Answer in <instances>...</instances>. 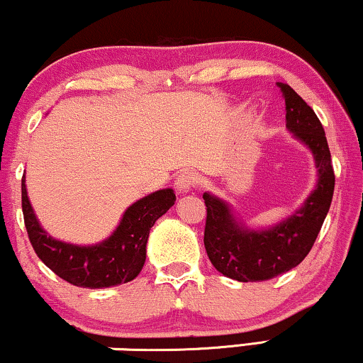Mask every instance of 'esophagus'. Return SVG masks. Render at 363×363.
I'll list each match as a JSON object with an SVG mask.
<instances>
[{"mask_svg": "<svg viewBox=\"0 0 363 363\" xmlns=\"http://www.w3.org/2000/svg\"><path fill=\"white\" fill-rule=\"evenodd\" d=\"M197 172L194 171H189V169H184L182 172H179L176 177V182H174V187L176 191L179 194H186L191 191V189L196 186L197 184Z\"/></svg>", "mask_w": 363, "mask_h": 363, "instance_id": "34e87169", "label": "esophagus"}]
</instances>
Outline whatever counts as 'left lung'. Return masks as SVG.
Segmentation results:
<instances>
[{
  "instance_id": "left-lung-1",
  "label": "left lung",
  "mask_w": 363,
  "mask_h": 363,
  "mask_svg": "<svg viewBox=\"0 0 363 363\" xmlns=\"http://www.w3.org/2000/svg\"><path fill=\"white\" fill-rule=\"evenodd\" d=\"M277 84L285 99L286 128L311 150L318 184L294 215L267 230L246 228L235 220L228 203L203 194L207 256L218 272L238 282H261L298 266L315 245L334 194L336 177L320 118L289 84Z\"/></svg>"
}]
</instances>
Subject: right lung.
<instances>
[{
    "mask_svg": "<svg viewBox=\"0 0 363 363\" xmlns=\"http://www.w3.org/2000/svg\"><path fill=\"white\" fill-rule=\"evenodd\" d=\"M23 213L29 241L40 261L68 284L107 289L127 284L143 269L151 226L176 202L172 189H161L137 200L123 213L116 231L99 245L77 246L53 240L35 218L23 177Z\"/></svg>",
    "mask_w": 363,
    "mask_h": 363,
    "instance_id": "1",
    "label": "right lung"
}]
</instances>
